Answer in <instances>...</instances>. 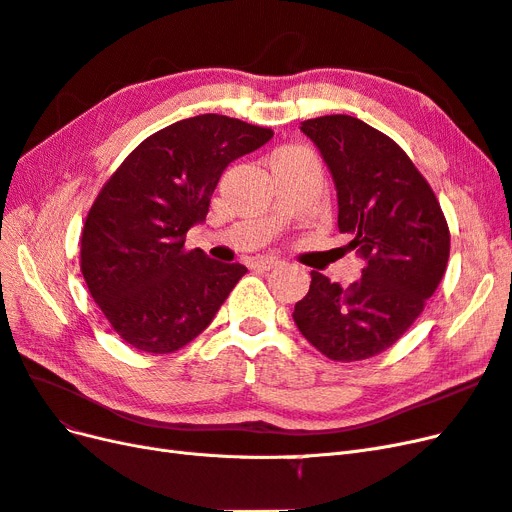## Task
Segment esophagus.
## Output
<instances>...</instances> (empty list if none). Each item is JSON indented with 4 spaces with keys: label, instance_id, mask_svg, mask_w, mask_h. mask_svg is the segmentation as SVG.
I'll use <instances>...</instances> for the list:
<instances>
[{
    "label": "esophagus",
    "instance_id": "esophagus-1",
    "mask_svg": "<svg viewBox=\"0 0 512 512\" xmlns=\"http://www.w3.org/2000/svg\"><path fill=\"white\" fill-rule=\"evenodd\" d=\"M277 265H280V260L273 258V256H260V258H256L252 262V267L258 269V271H269V269H273Z\"/></svg>",
    "mask_w": 512,
    "mask_h": 512
}]
</instances>
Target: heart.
Returning <instances> with one entry per match:
<instances>
[{"instance_id": "b5f03b06", "label": "heart", "mask_w": 512, "mask_h": 512, "mask_svg": "<svg viewBox=\"0 0 512 512\" xmlns=\"http://www.w3.org/2000/svg\"><path fill=\"white\" fill-rule=\"evenodd\" d=\"M297 147H282V149H277L271 158H280V156H286V153H290V151H294Z\"/></svg>"}]
</instances>
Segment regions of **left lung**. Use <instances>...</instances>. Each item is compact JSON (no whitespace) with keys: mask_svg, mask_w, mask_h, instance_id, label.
<instances>
[{"mask_svg":"<svg viewBox=\"0 0 512 512\" xmlns=\"http://www.w3.org/2000/svg\"><path fill=\"white\" fill-rule=\"evenodd\" d=\"M301 130L337 188V226L365 260L342 288L312 271L294 324L331 361H363L391 348L421 316L451 254V232L427 179L391 136L350 115L307 119Z\"/></svg>","mask_w":512,"mask_h":512,"instance_id":"1","label":"left lung"}]
</instances>
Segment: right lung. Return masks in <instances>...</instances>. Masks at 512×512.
I'll return each mask as SVG.
<instances>
[{
    "mask_svg": "<svg viewBox=\"0 0 512 512\" xmlns=\"http://www.w3.org/2000/svg\"><path fill=\"white\" fill-rule=\"evenodd\" d=\"M273 130L198 115L147 136L108 177L81 235V271L113 331L136 350L168 354L203 333L247 273L200 250L188 230L207 218L224 168Z\"/></svg>",
    "mask_w": 512,
    "mask_h": 512,
    "instance_id": "obj_1",
    "label": "right lung"
}]
</instances>
